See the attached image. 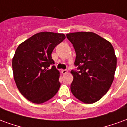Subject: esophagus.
<instances>
[{
  "mask_svg": "<svg viewBox=\"0 0 127 127\" xmlns=\"http://www.w3.org/2000/svg\"><path fill=\"white\" fill-rule=\"evenodd\" d=\"M62 72L63 74H66L67 73V70H62Z\"/></svg>",
  "mask_w": 127,
  "mask_h": 127,
  "instance_id": "34e87169",
  "label": "esophagus"
}]
</instances>
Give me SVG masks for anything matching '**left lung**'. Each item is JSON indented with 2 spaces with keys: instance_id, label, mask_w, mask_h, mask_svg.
<instances>
[{
  "instance_id": "8db88e82",
  "label": "left lung",
  "mask_w": 127,
  "mask_h": 127,
  "mask_svg": "<svg viewBox=\"0 0 127 127\" xmlns=\"http://www.w3.org/2000/svg\"><path fill=\"white\" fill-rule=\"evenodd\" d=\"M66 36L74 48V65L78 70L71 71L74 77L71 91L85 103L97 102L108 92L114 78V49L109 41L93 32H74Z\"/></svg>"
}]
</instances>
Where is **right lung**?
I'll return each mask as SVG.
<instances>
[{
    "label": "right lung",
    "instance_id": "obj_1",
    "mask_svg": "<svg viewBox=\"0 0 127 127\" xmlns=\"http://www.w3.org/2000/svg\"><path fill=\"white\" fill-rule=\"evenodd\" d=\"M65 38L64 34L42 32L34 34L17 48L12 67L17 87L26 99L40 104L53 97L60 87V72L51 53Z\"/></svg>",
    "mask_w": 127,
    "mask_h": 127
}]
</instances>
